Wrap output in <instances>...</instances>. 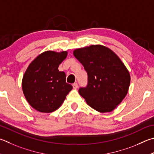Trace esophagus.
<instances>
[{
    "label": "esophagus",
    "mask_w": 154,
    "mask_h": 154,
    "mask_svg": "<svg viewBox=\"0 0 154 154\" xmlns=\"http://www.w3.org/2000/svg\"><path fill=\"white\" fill-rule=\"evenodd\" d=\"M72 87H73L74 89H77L78 88V84L77 83H74L73 84H72Z\"/></svg>",
    "instance_id": "1"
}]
</instances>
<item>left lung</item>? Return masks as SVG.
Returning <instances> with one entry per match:
<instances>
[{
  "label": "left lung",
  "instance_id": "1",
  "mask_svg": "<svg viewBox=\"0 0 154 154\" xmlns=\"http://www.w3.org/2000/svg\"><path fill=\"white\" fill-rule=\"evenodd\" d=\"M88 73V83L79 93L90 107L104 113L114 110L127 94L129 72L112 50L91 45L73 51Z\"/></svg>",
  "mask_w": 154,
  "mask_h": 154
}]
</instances>
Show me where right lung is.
<instances>
[{"label":"right lung","mask_w":154,"mask_h":154,"mask_svg":"<svg viewBox=\"0 0 154 154\" xmlns=\"http://www.w3.org/2000/svg\"><path fill=\"white\" fill-rule=\"evenodd\" d=\"M67 52L46 51L38 56L25 72L22 89L29 105L40 112L50 113L62 105L72 89L66 82V75L58 66Z\"/></svg>","instance_id":"1"}]
</instances>
